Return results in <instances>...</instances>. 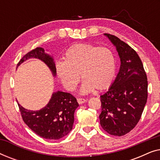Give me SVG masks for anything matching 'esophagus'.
I'll use <instances>...</instances> for the list:
<instances>
[{"instance_id":"34e87169","label":"esophagus","mask_w":160,"mask_h":160,"mask_svg":"<svg viewBox=\"0 0 160 160\" xmlns=\"http://www.w3.org/2000/svg\"><path fill=\"white\" fill-rule=\"evenodd\" d=\"M77 101L78 102V104H82V103H84V102H86L87 100L84 99V98H78Z\"/></svg>"}]
</instances>
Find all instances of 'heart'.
I'll return each instance as SVG.
<instances>
[{"instance_id": "heart-1", "label": "heart", "mask_w": 160, "mask_h": 160, "mask_svg": "<svg viewBox=\"0 0 160 160\" xmlns=\"http://www.w3.org/2000/svg\"><path fill=\"white\" fill-rule=\"evenodd\" d=\"M63 58L64 62H57L56 73L68 90L73 91L76 88L80 82V74L84 80L81 92L84 95L95 89L104 90L113 82L117 61L113 52L108 48L76 43L66 50Z\"/></svg>"}]
</instances>
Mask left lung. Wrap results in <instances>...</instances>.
<instances>
[{
	"mask_svg": "<svg viewBox=\"0 0 160 160\" xmlns=\"http://www.w3.org/2000/svg\"><path fill=\"white\" fill-rule=\"evenodd\" d=\"M117 49L121 65L114 82L100 96V125L110 135L130 132L141 119L147 101L148 82L137 52L117 36L104 33Z\"/></svg>",
	"mask_w": 160,
	"mask_h": 160,
	"instance_id": "8db88e82",
	"label": "left lung"
}]
</instances>
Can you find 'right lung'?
I'll return each mask as SVG.
<instances>
[{
  "instance_id": "1",
  "label": "right lung",
  "mask_w": 160,
  "mask_h": 160,
  "mask_svg": "<svg viewBox=\"0 0 160 160\" xmlns=\"http://www.w3.org/2000/svg\"><path fill=\"white\" fill-rule=\"evenodd\" d=\"M38 59L45 63L56 76V66L53 57L46 53L43 48L37 47L26 54L17 64V68L28 59ZM25 123L41 138L58 140L67 135L73 128L74 112L79 106L70 93L58 91L53 92L47 106L38 111L28 110L18 103Z\"/></svg>"
}]
</instances>
